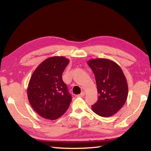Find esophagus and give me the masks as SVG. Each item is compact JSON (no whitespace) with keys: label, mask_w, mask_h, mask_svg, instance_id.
Here are the masks:
<instances>
[{"label":"esophagus","mask_w":151,"mask_h":151,"mask_svg":"<svg viewBox=\"0 0 151 151\" xmlns=\"http://www.w3.org/2000/svg\"><path fill=\"white\" fill-rule=\"evenodd\" d=\"M84 95H85V92L84 91H82V92H81V94H79L78 95V97H84Z\"/></svg>","instance_id":"1"}]
</instances>
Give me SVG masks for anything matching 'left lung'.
<instances>
[{
  "instance_id": "obj_1",
  "label": "left lung",
  "mask_w": 151,
  "mask_h": 151,
  "mask_svg": "<svg viewBox=\"0 0 151 151\" xmlns=\"http://www.w3.org/2000/svg\"><path fill=\"white\" fill-rule=\"evenodd\" d=\"M88 65L93 72L99 97L91 109L96 114L108 117L123 106L128 97L127 79L119 65L108 59L89 60Z\"/></svg>"
}]
</instances>
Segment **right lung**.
Wrapping results in <instances>:
<instances>
[{
    "instance_id": "obj_1",
    "label": "right lung",
    "mask_w": 151,
    "mask_h": 151,
    "mask_svg": "<svg viewBox=\"0 0 151 151\" xmlns=\"http://www.w3.org/2000/svg\"><path fill=\"white\" fill-rule=\"evenodd\" d=\"M69 62L63 56L50 57L37 67L30 79L28 101L36 113L45 119H58L71 102V95L62 80V73Z\"/></svg>"
}]
</instances>
